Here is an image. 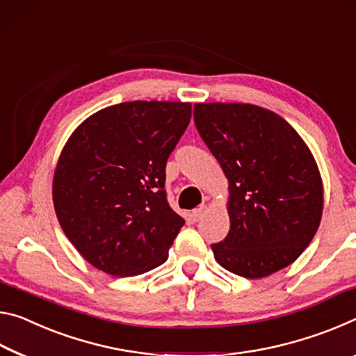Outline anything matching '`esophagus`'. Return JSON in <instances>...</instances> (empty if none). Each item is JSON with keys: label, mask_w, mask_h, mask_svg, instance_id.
Returning <instances> with one entry per match:
<instances>
[{"label": "esophagus", "mask_w": 356, "mask_h": 356, "mask_svg": "<svg viewBox=\"0 0 356 356\" xmlns=\"http://www.w3.org/2000/svg\"><path fill=\"white\" fill-rule=\"evenodd\" d=\"M207 211H208V205L202 203L200 207H197L194 211H192V218H194V220H200L203 216H205Z\"/></svg>", "instance_id": "34e87169"}]
</instances>
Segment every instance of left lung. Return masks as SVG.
<instances>
[{"label": "left lung", "instance_id": "8db88e82", "mask_svg": "<svg viewBox=\"0 0 356 356\" xmlns=\"http://www.w3.org/2000/svg\"><path fill=\"white\" fill-rule=\"evenodd\" d=\"M203 142L229 179L230 230L211 244L233 275L260 279L300 257L320 225L317 162L282 116L252 104H195Z\"/></svg>", "mask_w": 356, "mask_h": 356}]
</instances>
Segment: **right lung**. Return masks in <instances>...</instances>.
Instances as JSON below:
<instances>
[{"label":"right lung","mask_w":356,"mask_h":356,"mask_svg":"<svg viewBox=\"0 0 356 356\" xmlns=\"http://www.w3.org/2000/svg\"><path fill=\"white\" fill-rule=\"evenodd\" d=\"M189 102L134 101L99 110L64 145L54 175L56 218L81 257L112 276L164 264L184 225L165 194V164Z\"/></svg>","instance_id":"1"}]
</instances>
